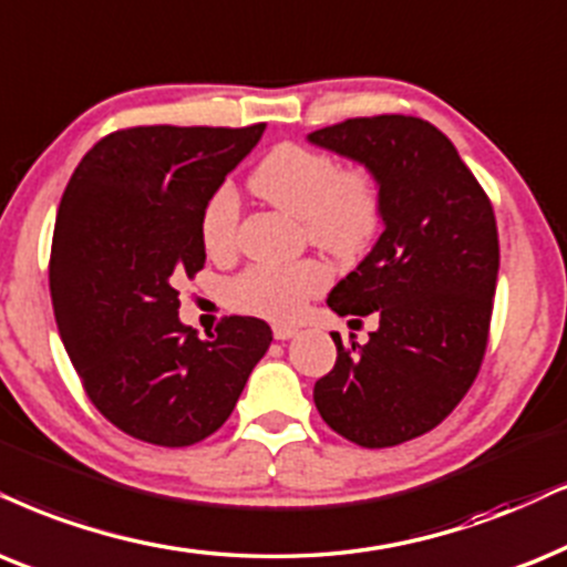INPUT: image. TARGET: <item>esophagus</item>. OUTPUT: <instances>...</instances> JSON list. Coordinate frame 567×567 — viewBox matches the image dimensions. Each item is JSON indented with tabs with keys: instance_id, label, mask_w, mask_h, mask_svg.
<instances>
[{
	"instance_id": "34e87169",
	"label": "esophagus",
	"mask_w": 567,
	"mask_h": 567,
	"mask_svg": "<svg viewBox=\"0 0 567 567\" xmlns=\"http://www.w3.org/2000/svg\"><path fill=\"white\" fill-rule=\"evenodd\" d=\"M296 334H298L296 327L275 324V340H290V337H296Z\"/></svg>"
}]
</instances>
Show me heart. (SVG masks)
I'll use <instances>...</instances> for the list:
<instances>
[{
  "label": "heart",
  "mask_w": 567,
  "mask_h": 567,
  "mask_svg": "<svg viewBox=\"0 0 567 567\" xmlns=\"http://www.w3.org/2000/svg\"><path fill=\"white\" fill-rule=\"evenodd\" d=\"M250 190L277 209L303 219L308 240L334 256H355L371 246L384 217L382 185L369 167L340 169L317 148L282 143L250 172ZM240 200L217 188L200 212V243L209 256H227L238 240ZM329 285L321 261L256 264L227 285L233 308L254 317L290 321Z\"/></svg>",
  "instance_id": "b5f03b06"
}]
</instances>
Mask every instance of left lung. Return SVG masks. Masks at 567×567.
<instances>
[{"label":"left lung","instance_id":"8db88e82","mask_svg":"<svg viewBox=\"0 0 567 567\" xmlns=\"http://www.w3.org/2000/svg\"><path fill=\"white\" fill-rule=\"evenodd\" d=\"M313 146L369 167L384 233L329 292L340 317L377 313L367 346H337L313 386L321 419L361 447L432 432L474 384L489 340L499 240L489 198L447 135L405 114L355 117L308 133Z\"/></svg>","mask_w":567,"mask_h":567}]
</instances>
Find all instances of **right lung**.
Here are the masks:
<instances>
[{"mask_svg": "<svg viewBox=\"0 0 567 567\" xmlns=\"http://www.w3.org/2000/svg\"><path fill=\"white\" fill-rule=\"evenodd\" d=\"M250 127H127L62 193L49 261L60 337L85 395L135 440L188 447L230 419L271 342L267 321L185 327L177 277L204 269L200 212L264 135Z\"/></svg>", "mask_w": 567, "mask_h": 567, "instance_id": "1", "label": "right lung"}]
</instances>
